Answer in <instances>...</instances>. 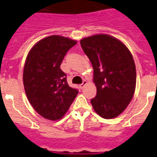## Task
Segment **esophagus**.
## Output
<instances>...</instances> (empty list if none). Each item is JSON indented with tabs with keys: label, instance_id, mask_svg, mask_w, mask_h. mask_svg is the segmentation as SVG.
Wrapping results in <instances>:
<instances>
[{
	"label": "esophagus",
	"instance_id": "34e87169",
	"mask_svg": "<svg viewBox=\"0 0 157 157\" xmlns=\"http://www.w3.org/2000/svg\"><path fill=\"white\" fill-rule=\"evenodd\" d=\"M86 83H87V82L86 81V80H84V81L82 82V84H80V85H79L80 89H81V90H82V89L84 88V86H85V85H86Z\"/></svg>",
	"mask_w": 157,
	"mask_h": 157
}]
</instances>
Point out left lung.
<instances>
[{
    "instance_id": "8db88e82",
    "label": "left lung",
    "mask_w": 157,
    "mask_h": 157,
    "mask_svg": "<svg viewBox=\"0 0 157 157\" xmlns=\"http://www.w3.org/2000/svg\"><path fill=\"white\" fill-rule=\"evenodd\" d=\"M94 68L97 95L91 99L95 112L105 119L122 113L134 96L136 68L128 48L118 39L98 34L80 41Z\"/></svg>"
}]
</instances>
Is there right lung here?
Returning a JSON list of instances; mask_svg holds the SVG:
<instances>
[{"label":"right lung","mask_w":157,"mask_h":157,"mask_svg":"<svg viewBox=\"0 0 157 157\" xmlns=\"http://www.w3.org/2000/svg\"><path fill=\"white\" fill-rule=\"evenodd\" d=\"M76 43L61 36H49L38 41L26 59L25 92L34 110L45 119H60L78 93L69 86L67 75L60 69L65 55Z\"/></svg>","instance_id":"add662e5"}]
</instances>
